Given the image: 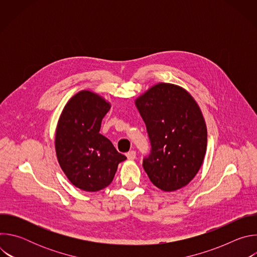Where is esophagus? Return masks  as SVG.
Masks as SVG:
<instances>
[{
	"label": "esophagus",
	"instance_id": "esophagus-1",
	"mask_svg": "<svg viewBox=\"0 0 257 257\" xmlns=\"http://www.w3.org/2000/svg\"><path fill=\"white\" fill-rule=\"evenodd\" d=\"M126 157H127V159H128L129 161H133V160H135V158H136V153H135L134 151H131V152H129V153L126 154Z\"/></svg>",
	"mask_w": 257,
	"mask_h": 257
}]
</instances>
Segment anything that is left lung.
Here are the masks:
<instances>
[{"label":"left lung","mask_w":257,"mask_h":257,"mask_svg":"<svg viewBox=\"0 0 257 257\" xmlns=\"http://www.w3.org/2000/svg\"><path fill=\"white\" fill-rule=\"evenodd\" d=\"M150 137L151 154L143 169L163 191L186 186L199 171L207 131L200 108L184 88L159 83L135 100Z\"/></svg>","instance_id":"left-lung-1"}]
</instances>
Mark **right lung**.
<instances>
[{
    "mask_svg": "<svg viewBox=\"0 0 257 257\" xmlns=\"http://www.w3.org/2000/svg\"><path fill=\"white\" fill-rule=\"evenodd\" d=\"M111 108L96 93L82 90L65 105L56 130L58 162L73 185L95 192L111 184L118 165L127 158L99 133Z\"/></svg>",
    "mask_w": 257,
    "mask_h": 257,
    "instance_id": "add662e5",
    "label": "right lung"
}]
</instances>
